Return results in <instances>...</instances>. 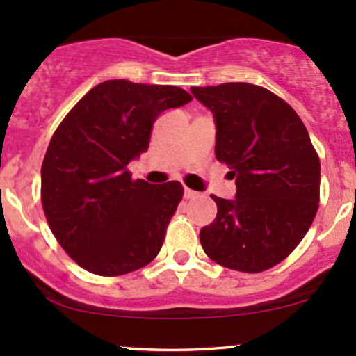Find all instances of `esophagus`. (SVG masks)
I'll return each instance as SVG.
<instances>
[{
	"label": "esophagus",
	"instance_id": "34e87169",
	"mask_svg": "<svg viewBox=\"0 0 356 356\" xmlns=\"http://www.w3.org/2000/svg\"><path fill=\"white\" fill-rule=\"evenodd\" d=\"M196 196H198V193L193 191V189L184 188V198H186V200H193V198H196Z\"/></svg>",
	"mask_w": 356,
	"mask_h": 356
}]
</instances>
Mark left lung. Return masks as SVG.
<instances>
[{"label": "left lung", "instance_id": "left-lung-1", "mask_svg": "<svg viewBox=\"0 0 356 356\" xmlns=\"http://www.w3.org/2000/svg\"><path fill=\"white\" fill-rule=\"evenodd\" d=\"M213 113L215 156L236 179L232 200L211 196L204 253L222 267L264 272L300 245L318 210L321 161L301 118L284 99L248 82L191 88Z\"/></svg>", "mask_w": 356, "mask_h": 356}]
</instances>
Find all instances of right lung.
<instances>
[{
	"instance_id": "add662e5",
	"label": "right lung",
	"mask_w": 356,
	"mask_h": 356,
	"mask_svg": "<svg viewBox=\"0 0 356 356\" xmlns=\"http://www.w3.org/2000/svg\"><path fill=\"white\" fill-rule=\"evenodd\" d=\"M191 99L175 86L113 79L58 125L41 167V200L56 241L82 268L113 277L160 253L184 189L132 181L127 165L148 149L158 115Z\"/></svg>"
}]
</instances>
